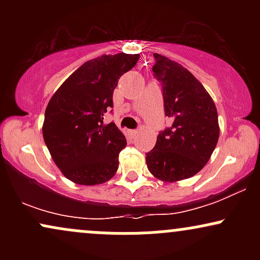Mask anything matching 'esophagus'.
Instances as JSON below:
<instances>
[{
  "label": "esophagus",
  "mask_w": 260,
  "mask_h": 260,
  "mask_svg": "<svg viewBox=\"0 0 260 260\" xmlns=\"http://www.w3.org/2000/svg\"><path fill=\"white\" fill-rule=\"evenodd\" d=\"M129 133H131V134H132V136H133V137H136V136H137V133H138V131H137V129L129 131Z\"/></svg>",
  "instance_id": "34e87169"
}]
</instances>
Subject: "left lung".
Instances as JSON below:
<instances>
[{
	"mask_svg": "<svg viewBox=\"0 0 260 260\" xmlns=\"http://www.w3.org/2000/svg\"><path fill=\"white\" fill-rule=\"evenodd\" d=\"M154 78L160 83L165 116L171 123L160 131L147 153L149 171L159 180L189 178L204 168L219 139L215 104L189 71L165 56L154 53Z\"/></svg>",
	"mask_w": 260,
	"mask_h": 260,
	"instance_id": "left-lung-1",
	"label": "left lung"
}]
</instances>
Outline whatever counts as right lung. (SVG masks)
I'll use <instances>...</instances> for the list:
<instances>
[{"instance_id":"1","label":"right lung","mask_w":260,"mask_h":260,"mask_svg":"<svg viewBox=\"0 0 260 260\" xmlns=\"http://www.w3.org/2000/svg\"><path fill=\"white\" fill-rule=\"evenodd\" d=\"M139 55H103L82 64L53 94L45 111L43 136L53 161L68 180L92 186L118 169L126 137L104 116L112 112L113 90Z\"/></svg>"}]
</instances>
